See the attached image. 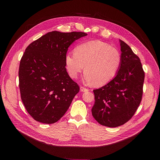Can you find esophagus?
Returning <instances> with one entry per match:
<instances>
[{
  "label": "esophagus",
  "mask_w": 160,
  "mask_h": 160,
  "mask_svg": "<svg viewBox=\"0 0 160 160\" xmlns=\"http://www.w3.org/2000/svg\"><path fill=\"white\" fill-rule=\"evenodd\" d=\"M80 91H81L82 92H87V91H89V89H87V88H83V87H80Z\"/></svg>",
  "instance_id": "1"
}]
</instances>
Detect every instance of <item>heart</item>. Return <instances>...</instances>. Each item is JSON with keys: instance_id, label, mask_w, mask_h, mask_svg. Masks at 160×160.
I'll list each match as a JSON object with an SVG mask.
<instances>
[{"instance_id": "1", "label": "heart", "mask_w": 160, "mask_h": 160, "mask_svg": "<svg viewBox=\"0 0 160 160\" xmlns=\"http://www.w3.org/2000/svg\"><path fill=\"white\" fill-rule=\"evenodd\" d=\"M65 62L71 78H77L85 66V81L102 86L115 77L121 65V56L118 50L106 42L90 41L78 45L75 52L67 53Z\"/></svg>"}]
</instances>
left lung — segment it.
Wrapping results in <instances>:
<instances>
[{
  "label": "left lung",
  "mask_w": 160,
  "mask_h": 160,
  "mask_svg": "<svg viewBox=\"0 0 160 160\" xmlns=\"http://www.w3.org/2000/svg\"><path fill=\"white\" fill-rule=\"evenodd\" d=\"M119 42V69L106 85L93 90L95 104L91 110L99 124L112 128L128 122L136 113L142 99L145 79L139 57L123 41Z\"/></svg>",
  "instance_id": "obj_1"
}]
</instances>
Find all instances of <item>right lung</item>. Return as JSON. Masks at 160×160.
I'll return each mask as SVG.
<instances>
[{"instance_id":"right-lung-1","label":"right lung","mask_w":160,"mask_h":160,"mask_svg":"<svg viewBox=\"0 0 160 160\" xmlns=\"http://www.w3.org/2000/svg\"><path fill=\"white\" fill-rule=\"evenodd\" d=\"M86 36L81 32L52 31L25 50L19 69L21 97L36 121L52 124L60 120L79 92L67 72L65 58L73 42Z\"/></svg>"}]
</instances>
